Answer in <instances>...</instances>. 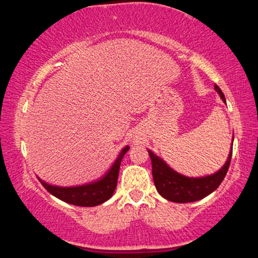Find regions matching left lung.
<instances>
[{"instance_id": "1", "label": "left lung", "mask_w": 258, "mask_h": 258, "mask_svg": "<svg viewBox=\"0 0 258 258\" xmlns=\"http://www.w3.org/2000/svg\"><path fill=\"white\" fill-rule=\"evenodd\" d=\"M215 90L220 94L221 99L226 103L223 92L217 85H215ZM232 152L233 143L230 147V152L228 154L226 164L217 172L205 177H186L172 170L164 160L159 158L152 150H148L150 160H152L153 178L156 190L162 198L168 201H173V203L184 204L204 199L212 191H215L226 177L228 168H229L230 159H232Z\"/></svg>"}]
</instances>
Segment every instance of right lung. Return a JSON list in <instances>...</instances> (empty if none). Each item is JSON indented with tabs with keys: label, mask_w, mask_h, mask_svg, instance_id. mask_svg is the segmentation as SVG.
<instances>
[{
	"label": "right lung",
	"mask_w": 258,
	"mask_h": 258,
	"mask_svg": "<svg viewBox=\"0 0 258 258\" xmlns=\"http://www.w3.org/2000/svg\"><path fill=\"white\" fill-rule=\"evenodd\" d=\"M128 146L122 148V150L117 155L116 160H115L110 168L100 178L92 180L90 183L75 186H59L48 184L41 178H38V180L47 189L48 193H51L53 197L58 198L64 203L84 207L100 205V204L110 199L112 194H114L117 185L121 160H122L123 155L128 152Z\"/></svg>",
	"instance_id": "right-lung-1"
}]
</instances>
